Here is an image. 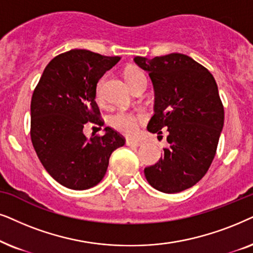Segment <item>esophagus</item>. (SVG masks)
<instances>
[{
    "label": "esophagus",
    "mask_w": 253,
    "mask_h": 253,
    "mask_svg": "<svg viewBox=\"0 0 253 253\" xmlns=\"http://www.w3.org/2000/svg\"><path fill=\"white\" fill-rule=\"evenodd\" d=\"M126 144L128 147H140L142 142L141 141H137V140H130V139H127L126 141Z\"/></svg>",
    "instance_id": "34e87169"
}]
</instances>
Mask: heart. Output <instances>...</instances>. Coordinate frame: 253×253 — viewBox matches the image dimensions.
Wrapping results in <instances>:
<instances>
[{"label":"heart","mask_w":253,"mask_h":253,"mask_svg":"<svg viewBox=\"0 0 253 253\" xmlns=\"http://www.w3.org/2000/svg\"><path fill=\"white\" fill-rule=\"evenodd\" d=\"M125 77H126L127 82H128L130 89L133 91H135L140 86L147 85V77L144 75V73L139 68H135V67L127 68L126 72H125ZM102 85L103 81H99L96 89V95L98 99L102 98ZM140 119L141 118L139 116L126 112V111H117V112L110 116L109 124L118 132L126 134V135H133V134L136 133Z\"/></svg>","instance_id":"heart-1"}]
</instances>
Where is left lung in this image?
<instances>
[{"label": "left lung", "instance_id": "8db88e82", "mask_svg": "<svg viewBox=\"0 0 253 253\" xmlns=\"http://www.w3.org/2000/svg\"><path fill=\"white\" fill-rule=\"evenodd\" d=\"M134 61L149 73L155 90L150 133L168 132L164 157L144 169L148 183L164 193L193 186L210 169L224 123L217 84L207 68L180 53Z\"/></svg>", "mask_w": 253, "mask_h": 253}]
</instances>
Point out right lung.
I'll return each instance as SVG.
<instances>
[{
	"label": "right lung",
	"instance_id": "1",
	"mask_svg": "<svg viewBox=\"0 0 253 253\" xmlns=\"http://www.w3.org/2000/svg\"><path fill=\"white\" fill-rule=\"evenodd\" d=\"M86 49L59 54L46 66L31 99V141L42 167L72 190L96 186L105 176L111 154L125 139L105 127L86 139V123L103 126L96 103L100 77L119 62Z\"/></svg>",
	"mask_w": 253,
	"mask_h": 253
}]
</instances>
